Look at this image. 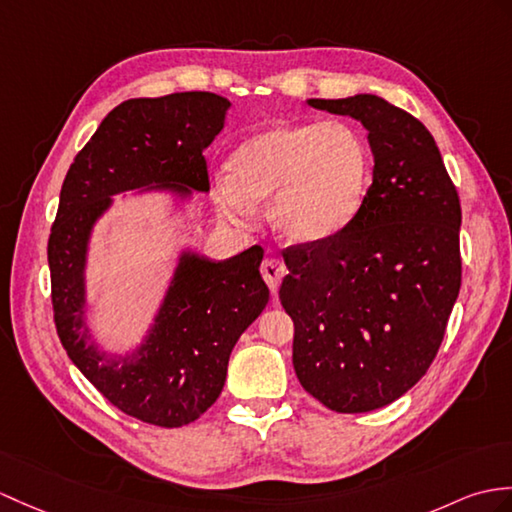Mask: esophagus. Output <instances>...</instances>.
Instances as JSON below:
<instances>
[{
    "label": "esophagus",
    "instance_id": "34e87169",
    "mask_svg": "<svg viewBox=\"0 0 512 512\" xmlns=\"http://www.w3.org/2000/svg\"><path fill=\"white\" fill-rule=\"evenodd\" d=\"M259 270H261V277H264V281L268 283V288H270L272 294L279 290L281 279L288 275V268H285L283 261L277 259V257H266L264 261H261Z\"/></svg>",
    "mask_w": 512,
    "mask_h": 512
}]
</instances>
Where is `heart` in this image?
I'll use <instances>...</instances> for the list:
<instances>
[{
    "mask_svg": "<svg viewBox=\"0 0 512 512\" xmlns=\"http://www.w3.org/2000/svg\"><path fill=\"white\" fill-rule=\"evenodd\" d=\"M371 183L366 141L344 122L272 124L244 139L229 174L211 178V198L224 218L251 224L255 202L283 240L314 244L355 218Z\"/></svg>",
    "mask_w": 512,
    "mask_h": 512,
    "instance_id": "1",
    "label": "heart"
}]
</instances>
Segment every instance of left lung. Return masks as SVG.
Listing matches in <instances>:
<instances>
[{
	"mask_svg": "<svg viewBox=\"0 0 512 512\" xmlns=\"http://www.w3.org/2000/svg\"><path fill=\"white\" fill-rule=\"evenodd\" d=\"M307 104L362 122L375 168L347 227L283 251L292 364L329 410L371 412L406 395L441 347L462 277L460 200L417 117L371 93Z\"/></svg>",
	"mask_w": 512,
	"mask_h": 512,
	"instance_id": "1",
	"label": "left lung"
}]
</instances>
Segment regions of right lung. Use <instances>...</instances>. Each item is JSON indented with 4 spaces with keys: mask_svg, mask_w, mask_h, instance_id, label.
<instances>
[{
    "mask_svg": "<svg viewBox=\"0 0 512 512\" xmlns=\"http://www.w3.org/2000/svg\"><path fill=\"white\" fill-rule=\"evenodd\" d=\"M229 106L209 91L115 106L69 165L47 242L54 323L69 360L115 408L150 425H187L220 397L237 338L268 303L264 251L251 246L224 261L185 251L146 340L133 353L109 355L85 323L89 237L115 194L144 186L181 198L209 192L202 152Z\"/></svg>",
    "mask_w": 512,
    "mask_h": 512,
    "instance_id": "obj_1",
    "label": "right lung"
}]
</instances>
